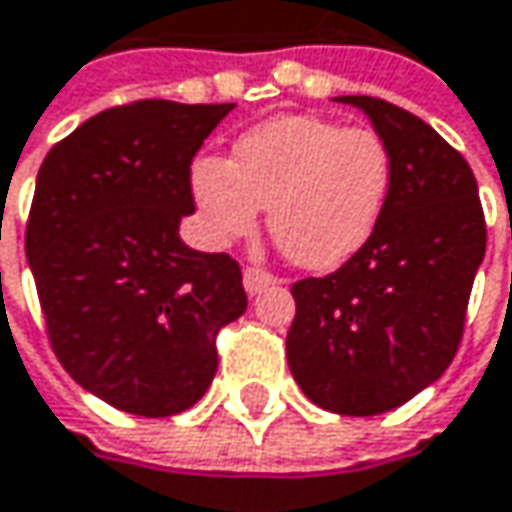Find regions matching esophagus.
Listing matches in <instances>:
<instances>
[{
	"label": "esophagus",
	"mask_w": 512,
	"mask_h": 512,
	"mask_svg": "<svg viewBox=\"0 0 512 512\" xmlns=\"http://www.w3.org/2000/svg\"><path fill=\"white\" fill-rule=\"evenodd\" d=\"M269 284H275V275H272V272H266V269H260V266H246V272H243V287H246L249 296H257V293L266 290Z\"/></svg>",
	"instance_id": "esophagus-1"
}]
</instances>
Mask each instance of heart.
Segmentation results:
<instances>
[{
    "instance_id": "1",
    "label": "heart",
    "mask_w": 512,
    "mask_h": 512,
    "mask_svg": "<svg viewBox=\"0 0 512 512\" xmlns=\"http://www.w3.org/2000/svg\"><path fill=\"white\" fill-rule=\"evenodd\" d=\"M193 199L216 243L266 228L296 266L325 272L372 237L393 184V158L372 128L322 117H275L246 131L231 161L199 158Z\"/></svg>"
}]
</instances>
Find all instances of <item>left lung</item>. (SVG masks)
I'll return each mask as SVG.
<instances>
[{
  "mask_svg": "<svg viewBox=\"0 0 512 512\" xmlns=\"http://www.w3.org/2000/svg\"><path fill=\"white\" fill-rule=\"evenodd\" d=\"M384 137L393 184L372 237L325 278L293 284L287 363L302 393L340 416H375L434 384L454 360L487 252L466 158L410 111L340 96Z\"/></svg>",
  "mask_w": 512,
  "mask_h": 512,
  "instance_id": "1",
  "label": "left lung"
}]
</instances>
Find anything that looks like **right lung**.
<instances>
[{
    "mask_svg": "<svg viewBox=\"0 0 512 512\" xmlns=\"http://www.w3.org/2000/svg\"><path fill=\"white\" fill-rule=\"evenodd\" d=\"M234 105L140 99L81 122L37 172L25 225L46 334L72 378L134 416L193 407L216 334L246 313L240 263L181 243L190 163Z\"/></svg>",
    "mask_w": 512,
    "mask_h": 512,
    "instance_id": "add662e5",
    "label": "right lung"
}]
</instances>
